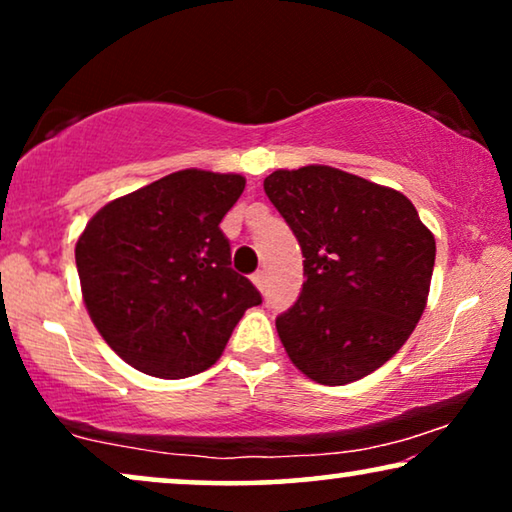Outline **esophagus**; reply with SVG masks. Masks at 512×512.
Masks as SVG:
<instances>
[{"mask_svg":"<svg viewBox=\"0 0 512 512\" xmlns=\"http://www.w3.org/2000/svg\"><path fill=\"white\" fill-rule=\"evenodd\" d=\"M251 279H254V284H256V289H265V272L263 270H258V272H254V275H251Z\"/></svg>","mask_w":512,"mask_h":512,"instance_id":"1","label":"esophagus"}]
</instances>
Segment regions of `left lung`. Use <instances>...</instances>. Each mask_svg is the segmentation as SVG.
<instances>
[{
  "label": "left lung",
  "mask_w": 512,
  "mask_h": 512,
  "mask_svg": "<svg viewBox=\"0 0 512 512\" xmlns=\"http://www.w3.org/2000/svg\"><path fill=\"white\" fill-rule=\"evenodd\" d=\"M303 249V291L277 317L300 373L328 387L384 366L415 331L429 296L436 240L412 202L328 165L263 181Z\"/></svg>",
  "instance_id": "8db88e82"
}]
</instances>
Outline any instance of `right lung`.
<instances>
[{
    "instance_id": "add662e5",
    "label": "right lung",
    "mask_w": 512,
    "mask_h": 512,
    "mask_svg": "<svg viewBox=\"0 0 512 512\" xmlns=\"http://www.w3.org/2000/svg\"><path fill=\"white\" fill-rule=\"evenodd\" d=\"M240 174L181 170L104 205L76 242L83 300L107 345L146 375L188 377L219 359L263 298L230 268L219 223Z\"/></svg>"
}]
</instances>
